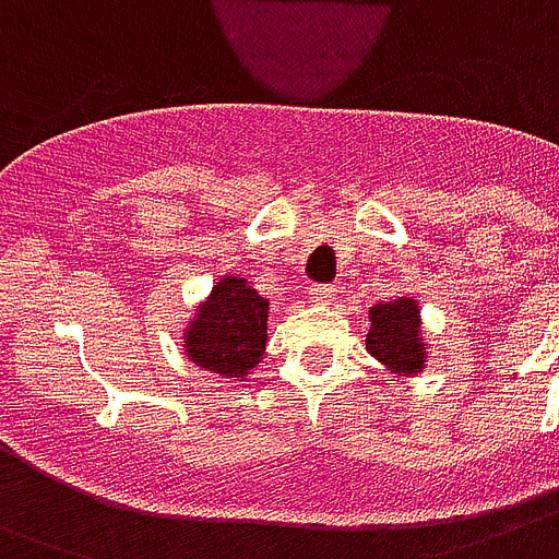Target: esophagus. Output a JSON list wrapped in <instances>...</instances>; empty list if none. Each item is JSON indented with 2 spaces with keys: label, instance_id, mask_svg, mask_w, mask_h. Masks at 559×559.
Masks as SVG:
<instances>
[{
  "label": "esophagus",
  "instance_id": "esophagus-1",
  "mask_svg": "<svg viewBox=\"0 0 559 559\" xmlns=\"http://www.w3.org/2000/svg\"><path fill=\"white\" fill-rule=\"evenodd\" d=\"M338 288L335 285H311V302H335Z\"/></svg>",
  "mask_w": 559,
  "mask_h": 559
}]
</instances>
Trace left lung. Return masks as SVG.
Here are the masks:
<instances>
[{
	"label": "left lung",
	"instance_id": "8db88e82",
	"mask_svg": "<svg viewBox=\"0 0 559 559\" xmlns=\"http://www.w3.org/2000/svg\"><path fill=\"white\" fill-rule=\"evenodd\" d=\"M367 349L393 373H417L426 361L419 338V309L414 300L376 302L370 309Z\"/></svg>",
	"mask_w": 559,
	"mask_h": 559
}]
</instances>
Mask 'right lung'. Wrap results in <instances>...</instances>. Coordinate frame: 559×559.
<instances>
[{
    "instance_id": "right-lung-1",
    "label": "right lung",
    "mask_w": 559,
    "mask_h": 559,
    "mask_svg": "<svg viewBox=\"0 0 559 559\" xmlns=\"http://www.w3.org/2000/svg\"><path fill=\"white\" fill-rule=\"evenodd\" d=\"M265 297L239 276H224L189 323L186 353L203 370L241 379L265 353Z\"/></svg>"
}]
</instances>
